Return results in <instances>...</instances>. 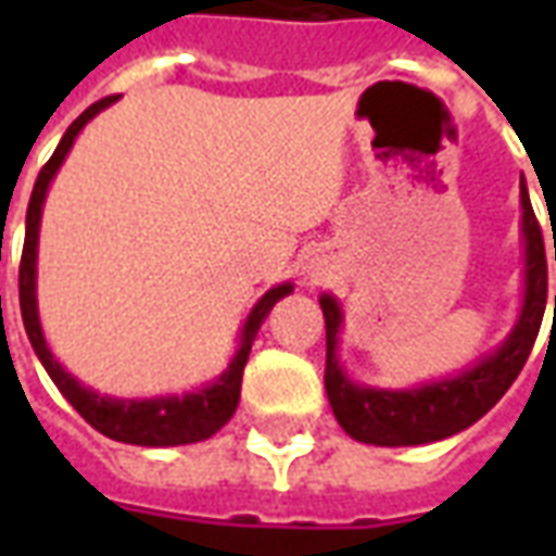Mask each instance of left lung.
<instances>
[{"label":"left lung","instance_id":"obj_1","mask_svg":"<svg viewBox=\"0 0 556 556\" xmlns=\"http://www.w3.org/2000/svg\"><path fill=\"white\" fill-rule=\"evenodd\" d=\"M521 243H525V294H521V313H518V321L509 330V337L503 339L491 354H482L473 366H467L450 378L429 381V384L408 387V390H384V387H366L351 381L337 354L342 306L333 294L318 298L327 327L325 390L333 417L354 441L375 443V446H419V443L443 441V438L473 426L479 417H485L501 402L503 393L525 369L530 349L539 337L545 301H548L545 243H542V229H539L525 181H521Z\"/></svg>","mask_w":556,"mask_h":556}]
</instances>
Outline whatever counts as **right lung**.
Returning a JSON list of instances; mask_svg holds the SVG:
<instances>
[{"label": "right lung", "mask_w": 556, "mask_h": 556, "mask_svg": "<svg viewBox=\"0 0 556 556\" xmlns=\"http://www.w3.org/2000/svg\"><path fill=\"white\" fill-rule=\"evenodd\" d=\"M118 101V94L103 98V101L91 103L86 113L79 115L74 125L67 127L65 137L53 151V157L47 160V166L35 181L31 190L29 211H26V241H23V258H20V313H23V327L29 337L31 349L38 354V361L47 369V375L53 378V384L59 387V393L77 408V414L91 429H98L106 438L122 443H137V446H181V443H199L217 434L226 422L231 419L238 399H241V378L253 339L258 333V327L267 318V313L274 309V303L282 301L286 294L294 291L291 282H279L274 289H267L258 303H255L247 321L241 327V342L238 351L229 361V366L205 387H195L184 396H154V399H115L106 393L91 390L83 381H77L74 375L67 372L62 363L55 361L53 351L47 345L41 330V315H38V231H41V211L47 190L53 184L55 172L65 163L67 151L74 148V139L79 137V130L89 125L91 118L103 113L106 106H113Z\"/></svg>", "instance_id": "add662e5"}]
</instances>
